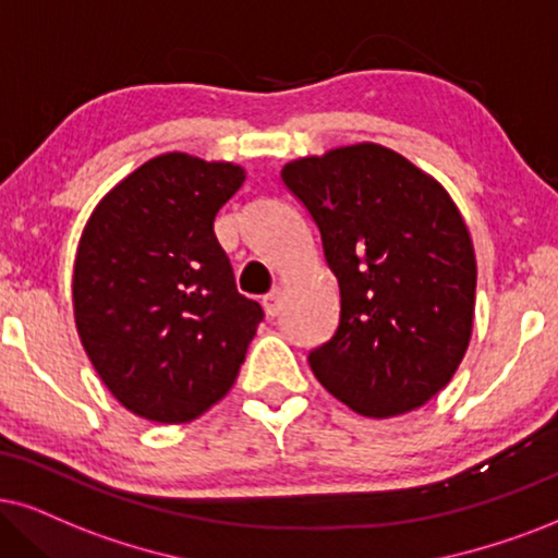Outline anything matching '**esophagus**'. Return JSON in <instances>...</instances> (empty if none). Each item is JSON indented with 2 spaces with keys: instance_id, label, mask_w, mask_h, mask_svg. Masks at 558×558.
Segmentation results:
<instances>
[{
  "instance_id": "1",
  "label": "esophagus",
  "mask_w": 558,
  "mask_h": 558,
  "mask_svg": "<svg viewBox=\"0 0 558 558\" xmlns=\"http://www.w3.org/2000/svg\"><path fill=\"white\" fill-rule=\"evenodd\" d=\"M280 303H283V291H280V288H275V291H270L263 299V306H265L267 316H278L280 314Z\"/></svg>"
}]
</instances>
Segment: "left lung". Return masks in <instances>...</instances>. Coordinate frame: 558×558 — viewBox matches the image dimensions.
I'll return each instance as SVG.
<instances>
[{"label": "left lung", "mask_w": 558, "mask_h": 558, "mask_svg": "<svg viewBox=\"0 0 558 558\" xmlns=\"http://www.w3.org/2000/svg\"><path fill=\"white\" fill-rule=\"evenodd\" d=\"M322 231L340 327L308 355L352 412L386 420L427 404L461 365L476 255L448 190L399 151L363 141L280 169Z\"/></svg>", "instance_id": "obj_1"}]
</instances>
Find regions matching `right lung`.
<instances>
[{"instance_id":"obj_1","label":"right lung","mask_w":558,"mask_h":558,"mask_svg":"<svg viewBox=\"0 0 558 558\" xmlns=\"http://www.w3.org/2000/svg\"><path fill=\"white\" fill-rule=\"evenodd\" d=\"M244 167L167 151L97 203L76 246L72 303L82 348L129 412L159 425L227 397L263 322L236 291L214 234Z\"/></svg>"}]
</instances>
